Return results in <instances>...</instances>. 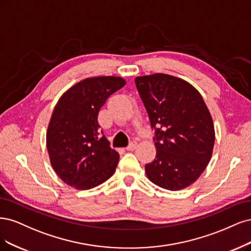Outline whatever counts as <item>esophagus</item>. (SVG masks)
<instances>
[{
  "instance_id": "1",
  "label": "esophagus",
  "mask_w": 251,
  "mask_h": 251,
  "mask_svg": "<svg viewBox=\"0 0 251 251\" xmlns=\"http://www.w3.org/2000/svg\"><path fill=\"white\" fill-rule=\"evenodd\" d=\"M136 145H137L136 141H132V142H130V144H129L128 146L126 147V150H127V151H131V150H133V149L136 147Z\"/></svg>"
}]
</instances>
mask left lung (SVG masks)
Masks as SVG:
<instances>
[{
	"label": "left lung",
	"mask_w": 251,
	"mask_h": 251,
	"mask_svg": "<svg viewBox=\"0 0 251 251\" xmlns=\"http://www.w3.org/2000/svg\"><path fill=\"white\" fill-rule=\"evenodd\" d=\"M136 90L154 130L156 156L145 166L150 181L170 191L189 187L211 159L215 130L195 87L167 74L136 77Z\"/></svg>",
	"instance_id": "1"
}]
</instances>
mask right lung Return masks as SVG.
<instances>
[{"label":"right lung","mask_w":251,"mask_h":251,"mask_svg":"<svg viewBox=\"0 0 251 251\" xmlns=\"http://www.w3.org/2000/svg\"><path fill=\"white\" fill-rule=\"evenodd\" d=\"M121 77L87 78L62 95L47 132V149L60 179L78 190L93 189L115 173L119 153L98 122L109 96L125 85Z\"/></svg>","instance_id":"obj_1"}]
</instances>
